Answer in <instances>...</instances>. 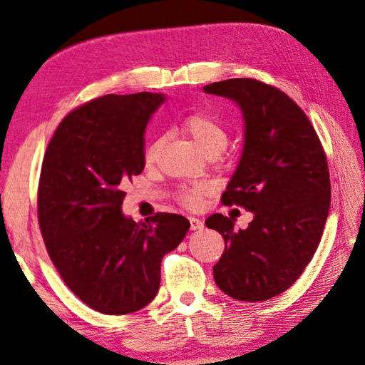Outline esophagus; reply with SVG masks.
I'll use <instances>...</instances> for the list:
<instances>
[{
	"instance_id": "obj_1",
	"label": "esophagus",
	"mask_w": 365,
	"mask_h": 365,
	"mask_svg": "<svg viewBox=\"0 0 365 365\" xmlns=\"http://www.w3.org/2000/svg\"><path fill=\"white\" fill-rule=\"evenodd\" d=\"M190 227L193 231L196 230H202L204 228V222L201 218H196V217H190Z\"/></svg>"
}]
</instances>
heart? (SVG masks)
<instances>
[{"instance_id":"1","label":"heart","mask_w":365,"mask_h":365,"mask_svg":"<svg viewBox=\"0 0 365 365\" xmlns=\"http://www.w3.org/2000/svg\"><path fill=\"white\" fill-rule=\"evenodd\" d=\"M183 129L187 134L193 138L195 143L200 147V150L205 156L210 155H220L228 143V134L225 130L223 124L218 121L217 118L204 113L191 115L183 121ZM163 145V140H156L148 147L147 150V163H153ZM204 193V187L201 185H195V187L182 188L180 191V201L188 205V207H196L201 201V196Z\"/></svg>"}]
</instances>
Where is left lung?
Returning <instances> with one entry per match:
<instances>
[{"label": "left lung", "mask_w": 365, "mask_h": 365, "mask_svg": "<svg viewBox=\"0 0 365 365\" xmlns=\"http://www.w3.org/2000/svg\"><path fill=\"white\" fill-rule=\"evenodd\" d=\"M202 91L241 110L242 151L222 202L254 214L246 230L222 214L205 220L225 240L214 279L235 300H269L300 277L321 242L330 207L326 155L303 110L273 86L235 78Z\"/></svg>", "instance_id": "obj_1"}]
</instances>
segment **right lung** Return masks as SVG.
Returning a JSON list of instances; mask_svg holds the SVG:
<instances>
[{
    "label": "right lung",
    "instance_id": "right-lung-1",
    "mask_svg": "<svg viewBox=\"0 0 365 365\" xmlns=\"http://www.w3.org/2000/svg\"><path fill=\"white\" fill-rule=\"evenodd\" d=\"M164 94L103 96L63 119L46 150L38 220L46 249L79 300L103 314H129L153 300L161 260L190 230L187 218L134 222L124 187L145 168V130Z\"/></svg>",
    "mask_w": 365,
    "mask_h": 365
}]
</instances>
